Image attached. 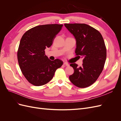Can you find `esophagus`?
Instances as JSON below:
<instances>
[{"instance_id": "obj_1", "label": "esophagus", "mask_w": 121, "mask_h": 121, "mask_svg": "<svg viewBox=\"0 0 121 121\" xmlns=\"http://www.w3.org/2000/svg\"><path fill=\"white\" fill-rule=\"evenodd\" d=\"M64 65H65V66H69V64L67 63H64Z\"/></svg>"}]
</instances>
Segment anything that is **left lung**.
<instances>
[{
  "label": "left lung",
  "instance_id": "1",
  "mask_svg": "<svg viewBox=\"0 0 121 121\" xmlns=\"http://www.w3.org/2000/svg\"><path fill=\"white\" fill-rule=\"evenodd\" d=\"M76 40V56L83 58L82 67L71 64L74 73L71 82L79 88H86L95 82L103 70L107 49L103 37L96 29L85 24H65Z\"/></svg>",
  "mask_w": 121,
  "mask_h": 121
}]
</instances>
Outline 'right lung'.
I'll return each instance as SVG.
<instances>
[{
    "instance_id": "obj_1",
    "label": "right lung",
    "mask_w": 121,
    "mask_h": 121,
    "mask_svg": "<svg viewBox=\"0 0 121 121\" xmlns=\"http://www.w3.org/2000/svg\"><path fill=\"white\" fill-rule=\"evenodd\" d=\"M63 26H37L26 32L22 37L17 52L18 63L23 75L32 85L39 86L47 84L63 65L61 60H50L45 54V49L52 44Z\"/></svg>"
}]
</instances>
